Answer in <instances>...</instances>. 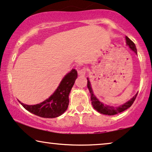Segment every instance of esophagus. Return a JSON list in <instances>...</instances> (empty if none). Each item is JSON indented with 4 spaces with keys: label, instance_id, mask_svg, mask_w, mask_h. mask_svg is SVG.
Here are the masks:
<instances>
[{
    "label": "esophagus",
    "instance_id": "obj_1",
    "mask_svg": "<svg viewBox=\"0 0 152 152\" xmlns=\"http://www.w3.org/2000/svg\"><path fill=\"white\" fill-rule=\"evenodd\" d=\"M86 73V69L85 68H83L78 70V75L80 76H85Z\"/></svg>",
    "mask_w": 152,
    "mask_h": 152
}]
</instances>
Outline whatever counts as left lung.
<instances>
[{
    "label": "left lung",
    "instance_id": "8db88e82",
    "mask_svg": "<svg viewBox=\"0 0 152 152\" xmlns=\"http://www.w3.org/2000/svg\"><path fill=\"white\" fill-rule=\"evenodd\" d=\"M126 45L129 47V48L131 49L132 51H133L135 54H137V49L135 47V45L134 44L133 41H131L127 36H126ZM87 87L89 90V92L91 94V104L93 105L94 108L96 110V111L100 112V114L105 115H115L117 114H119L120 112H122L125 111L126 110H127L128 108H129L131 106L133 105V102L135 101L136 96L137 95V93L133 96V98H131L129 101L121 105L118 107H113V106H110L108 105H105V104L102 103V102H100L99 100L96 98V96L94 95L93 89H92L91 84L89 81V79L87 77Z\"/></svg>",
    "mask_w": 152,
    "mask_h": 152
}]
</instances>
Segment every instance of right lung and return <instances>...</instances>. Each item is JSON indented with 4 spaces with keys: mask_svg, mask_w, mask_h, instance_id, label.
<instances>
[{
    "mask_svg": "<svg viewBox=\"0 0 152 152\" xmlns=\"http://www.w3.org/2000/svg\"><path fill=\"white\" fill-rule=\"evenodd\" d=\"M77 77L75 69L67 73L55 91L40 103L29 105L21 102V105L31 113L43 118H56L66 111L69 105V94Z\"/></svg>",
    "mask_w": 152,
    "mask_h": 152,
    "instance_id": "add662e5",
    "label": "right lung"
}]
</instances>
